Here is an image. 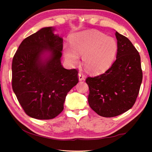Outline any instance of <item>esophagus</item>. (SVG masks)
Returning a JSON list of instances; mask_svg holds the SVG:
<instances>
[{
  "label": "esophagus",
  "instance_id": "34e87169",
  "mask_svg": "<svg viewBox=\"0 0 152 152\" xmlns=\"http://www.w3.org/2000/svg\"><path fill=\"white\" fill-rule=\"evenodd\" d=\"M79 79L80 81H82V80H84L85 79V75L83 74V73H81V72H79Z\"/></svg>",
  "mask_w": 152,
  "mask_h": 152
}]
</instances>
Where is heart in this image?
Segmentation results:
<instances>
[{
  "label": "heart",
  "instance_id": "1",
  "mask_svg": "<svg viewBox=\"0 0 152 152\" xmlns=\"http://www.w3.org/2000/svg\"><path fill=\"white\" fill-rule=\"evenodd\" d=\"M117 44L112 37L98 31H84L73 35L70 45L65 44L63 53L67 63L75 65L79 55L87 71L98 73L107 68L116 56Z\"/></svg>",
  "mask_w": 152,
  "mask_h": 152
}]
</instances>
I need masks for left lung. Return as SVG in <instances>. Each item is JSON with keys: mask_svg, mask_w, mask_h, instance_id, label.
I'll list each match as a JSON object with an SVG mask.
<instances>
[{"mask_svg": "<svg viewBox=\"0 0 152 152\" xmlns=\"http://www.w3.org/2000/svg\"><path fill=\"white\" fill-rule=\"evenodd\" d=\"M116 60L102 74L86 79L88 102L99 115L113 117L134 104L142 79L140 54L126 37L116 31Z\"/></svg>", "mask_w": 152, "mask_h": 152, "instance_id": "left-lung-1", "label": "left lung"}]
</instances>
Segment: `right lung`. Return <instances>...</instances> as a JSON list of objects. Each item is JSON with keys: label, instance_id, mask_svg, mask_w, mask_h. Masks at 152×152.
I'll use <instances>...</instances> for the list:
<instances>
[{"label": "right lung", "instance_id": "add662e5", "mask_svg": "<svg viewBox=\"0 0 152 152\" xmlns=\"http://www.w3.org/2000/svg\"><path fill=\"white\" fill-rule=\"evenodd\" d=\"M52 27H45L22 41L12 63L14 93L28 116L49 120L64 108L66 96L79 82L77 69L61 65L63 39L54 35ZM49 51L43 62L41 55Z\"/></svg>", "mask_w": 152, "mask_h": 152}]
</instances>
